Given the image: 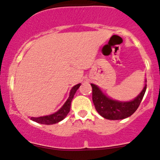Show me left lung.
I'll use <instances>...</instances> for the list:
<instances>
[{"instance_id": "obj_1", "label": "left lung", "mask_w": 160, "mask_h": 160, "mask_svg": "<svg viewBox=\"0 0 160 160\" xmlns=\"http://www.w3.org/2000/svg\"><path fill=\"white\" fill-rule=\"evenodd\" d=\"M91 88L93 103L98 112L105 119L116 120L129 117L138 109L146 91L147 85L145 83L144 89L135 99L128 102H118L106 97L94 84H91Z\"/></svg>"}]
</instances>
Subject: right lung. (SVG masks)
<instances>
[{
  "label": "right lung",
  "mask_w": 160,
  "mask_h": 160,
  "mask_svg": "<svg viewBox=\"0 0 160 160\" xmlns=\"http://www.w3.org/2000/svg\"><path fill=\"white\" fill-rule=\"evenodd\" d=\"M80 83H78V84L74 86L73 88L71 89L69 98L67 99L66 103L63 105V106L62 107L58 112H56L54 113V114L50 115V116H41V117H31V119L33 120V121L37 122V123L47 125L54 124V123H58V122L61 121V120H62V119L67 116L68 113H69L71 107V102H72V98H73V96L74 94H75L76 91H77V89L80 88Z\"/></svg>",
  "instance_id": "obj_1"
}]
</instances>
